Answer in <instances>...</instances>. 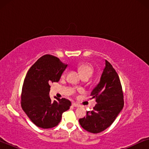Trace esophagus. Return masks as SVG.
<instances>
[{"label": "esophagus", "mask_w": 149, "mask_h": 149, "mask_svg": "<svg viewBox=\"0 0 149 149\" xmlns=\"http://www.w3.org/2000/svg\"><path fill=\"white\" fill-rule=\"evenodd\" d=\"M72 106L74 107H81V105L78 104H76V103H75V102H73L72 103Z\"/></svg>", "instance_id": "34e87169"}]
</instances>
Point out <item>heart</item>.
Segmentation results:
<instances>
[{
	"mask_svg": "<svg viewBox=\"0 0 149 149\" xmlns=\"http://www.w3.org/2000/svg\"><path fill=\"white\" fill-rule=\"evenodd\" d=\"M78 70L80 72L81 75L84 76L85 75H91L93 73V67L89 64H81L78 66ZM65 75V72L62 74V77H64Z\"/></svg>",
	"mask_w": 149,
	"mask_h": 149,
	"instance_id": "heart-1",
	"label": "heart"
}]
</instances>
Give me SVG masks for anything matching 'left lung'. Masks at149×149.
<instances>
[{"label":"left lung","instance_id":"8db88e82","mask_svg":"<svg viewBox=\"0 0 149 149\" xmlns=\"http://www.w3.org/2000/svg\"><path fill=\"white\" fill-rule=\"evenodd\" d=\"M90 99H95L97 104L93 110L87 111L86 116L80 118L79 122L87 132L98 133L112 125L124 104L120 77L107 60L99 84L93 90Z\"/></svg>","mask_w":149,"mask_h":149}]
</instances>
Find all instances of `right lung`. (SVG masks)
<instances>
[{
	"mask_svg": "<svg viewBox=\"0 0 149 149\" xmlns=\"http://www.w3.org/2000/svg\"><path fill=\"white\" fill-rule=\"evenodd\" d=\"M67 64L58 58L45 54L31 65L24 81L21 106L31 122L37 127L49 129L60 122L63 112L71 106L70 100L50 98V84L58 82Z\"/></svg>",
	"mask_w": 149,
	"mask_h": 149,
	"instance_id": "obj_1",
	"label": "right lung"
}]
</instances>
